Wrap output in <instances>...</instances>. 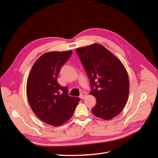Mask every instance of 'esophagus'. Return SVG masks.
<instances>
[{
    "instance_id": "1",
    "label": "esophagus",
    "mask_w": 158,
    "mask_h": 158,
    "mask_svg": "<svg viewBox=\"0 0 158 158\" xmlns=\"http://www.w3.org/2000/svg\"><path fill=\"white\" fill-rule=\"evenodd\" d=\"M86 96H87V94L86 93H85V92H82V94H81L80 95V98L82 99H85V98H86Z\"/></svg>"
}]
</instances>
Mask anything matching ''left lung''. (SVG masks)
I'll return each mask as SVG.
<instances>
[{
    "mask_svg": "<svg viewBox=\"0 0 158 158\" xmlns=\"http://www.w3.org/2000/svg\"><path fill=\"white\" fill-rule=\"evenodd\" d=\"M90 81L96 105L92 112L104 120L116 117L125 107L129 80L121 62L103 45L94 44L76 49Z\"/></svg>",
    "mask_w": 158,
    "mask_h": 158,
    "instance_id": "left-lung-1",
    "label": "left lung"
}]
</instances>
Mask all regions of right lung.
<instances>
[{"label": "right lung", "mask_w": 158, "mask_h": 158, "mask_svg": "<svg viewBox=\"0 0 158 158\" xmlns=\"http://www.w3.org/2000/svg\"><path fill=\"white\" fill-rule=\"evenodd\" d=\"M73 51H53L41 55L33 64L27 81L30 106L41 121L60 126L73 116L80 98L69 95L67 87L57 82L60 70Z\"/></svg>", "instance_id": "obj_1"}]
</instances>
